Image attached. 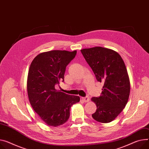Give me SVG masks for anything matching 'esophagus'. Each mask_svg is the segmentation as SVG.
Instances as JSON below:
<instances>
[{
  "label": "esophagus",
  "instance_id": "34e87169",
  "mask_svg": "<svg viewBox=\"0 0 149 149\" xmlns=\"http://www.w3.org/2000/svg\"><path fill=\"white\" fill-rule=\"evenodd\" d=\"M82 100L84 101V102H88L89 101V98L88 97H82Z\"/></svg>",
  "mask_w": 149,
  "mask_h": 149
}]
</instances>
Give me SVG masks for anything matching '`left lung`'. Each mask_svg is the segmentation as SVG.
<instances>
[{
  "mask_svg": "<svg viewBox=\"0 0 149 149\" xmlns=\"http://www.w3.org/2000/svg\"><path fill=\"white\" fill-rule=\"evenodd\" d=\"M98 82L104 84L98 97L91 98L97 106L92 117L101 123L110 122L127 105L130 82L120 55L112 49L97 47L81 50Z\"/></svg>",
  "mask_w": 149,
  "mask_h": 149,
  "instance_id": "8db88e82",
  "label": "left lung"
}]
</instances>
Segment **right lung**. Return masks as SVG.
I'll use <instances>...</instances> for the list:
<instances>
[{"instance_id":"add662e5","label":"right lung","mask_w":149,"mask_h":149,"mask_svg":"<svg viewBox=\"0 0 149 149\" xmlns=\"http://www.w3.org/2000/svg\"><path fill=\"white\" fill-rule=\"evenodd\" d=\"M77 51L54 50L38 55L31 63L27 79V93L31 106L40 119L51 127L65 123L72 106L80 101L55 86L64 81L67 65Z\"/></svg>"}]
</instances>
